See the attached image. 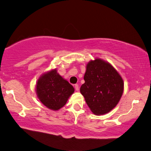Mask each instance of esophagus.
<instances>
[{"mask_svg":"<svg viewBox=\"0 0 151 151\" xmlns=\"http://www.w3.org/2000/svg\"><path fill=\"white\" fill-rule=\"evenodd\" d=\"M78 85H77V84H76V85H75V90L76 91H78Z\"/></svg>","mask_w":151,"mask_h":151,"instance_id":"1","label":"esophagus"}]
</instances>
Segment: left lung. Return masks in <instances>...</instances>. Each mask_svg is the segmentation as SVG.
I'll return each mask as SVG.
<instances>
[{"label":"left lung","mask_w":151,"mask_h":151,"mask_svg":"<svg viewBox=\"0 0 151 151\" xmlns=\"http://www.w3.org/2000/svg\"><path fill=\"white\" fill-rule=\"evenodd\" d=\"M85 83L80 88L89 109L96 115L111 111L121 99L124 81L109 63L96 58L86 64Z\"/></svg>","instance_id":"1"}]
</instances>
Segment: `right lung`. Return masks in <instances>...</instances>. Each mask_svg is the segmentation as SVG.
Instances as JSON below:
<instances>
[{
  "label": "right lung",
  "mask_w": 151,
  "mask_h": 151,
  "mask_svg": "<svg viewBox=\"0 0 151 151\" xmlns=\"http://www.w3.org/2000/svg\"><path fill=\"white\" fill-rule=\"evenodd\" d=\"M75 88L53 68L40 76L36 84V93L39 101L52 111H58L66 104Z\"/></svg>",
  "instance_id": "add662e5"
}]
</instances>
